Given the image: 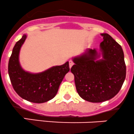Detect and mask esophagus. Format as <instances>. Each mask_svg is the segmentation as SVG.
Returning <instances> with one entry per match:
<instances>
[{"mask_svg":"<svg viewBox=\"0 0 134 134\" xmlns=\"http://www.w3.org/2000/svg\"><path fill=\"white\" fill-rule=\"evenodd\" d=\"M69 67H70V68H71V67H72V66L74 65L73 62H72V60H70L69 62Z\"/></svg>","mask_w":134,"mask_h":134,"instance_id":"esophagus-1","label":"esophagus"}]
</instances>
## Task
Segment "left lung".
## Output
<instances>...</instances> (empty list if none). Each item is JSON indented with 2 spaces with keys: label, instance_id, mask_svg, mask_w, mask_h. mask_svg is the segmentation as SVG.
I'll list each match as a JSON object with an SVG mask.
<instances>
[{
  "label": "left lung",
  "instance_id": "left-lung-1",
  "mask_svg": "<svg viewBox=\"0 0 134 134\" xmlns=\"http://www.w3.org/2000/svg\"><path fill=\"white\" fill-rule=\"evenodd\" d=\"M100 44L103 59L96 49H88L84 54L73 58L71 71L75 76L79 96L92 103L107 101L115 97L124 83L126 74L124 52L121 46L107 33L101 34Z\"/></svg>",
  "mask_w": 134,
  "mask_h": 134
}]
</instances>
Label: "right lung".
Wrapping results in <instances>:
<instances>
[{"mask_svg":"<svg viewBox=\"0 0 134 134\" xmlns=\"http://www.w3.org/2000/svg\"><path fill=\"white\" fill-rule=\"evenodd\" d=\"M27 36L15 43L9 59L8 74L12 85L17 93L30 102L42 103L54 98L65 75L69 71V62L55 66L37 74L25 71L19 62V50Z\"/></svg>","mask_w":134,"mask_h":134,"instance_id":"add662e5","label":"right lung"}]
</instances>
